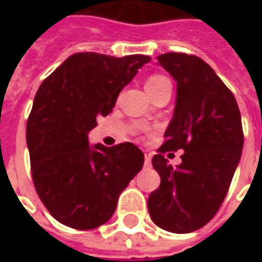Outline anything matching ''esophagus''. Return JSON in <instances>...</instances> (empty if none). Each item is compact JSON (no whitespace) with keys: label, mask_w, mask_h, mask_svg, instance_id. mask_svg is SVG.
<instances>
[{"label":"esophagus","mask_w":262,"mask_h":262,"mask_svg":"<svg viewBox=\"0 0 262 262\" xmlns=\"http://www.w3.org/2000/svg\"><path fill=\"white\" fill-rule=\"evenodd\" d=\"M150 164H151V153L146 151V153H144V165L148 167Z\"/></svg>","instance_id":"1"}]
</instances>
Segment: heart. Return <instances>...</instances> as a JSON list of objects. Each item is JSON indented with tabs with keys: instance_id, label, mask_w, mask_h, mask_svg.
<instances>
[{
	"instance_id": "obj_1",
	"label": "heart",
	"mask_w": 262,
	"mask_h": 262,
	"mask_svg": "<svg viewBox=\"0 0 262 262\" xmlns=\"http://www.w3.org/2000/svg\"><path fill=\"white\" fill-rule=\"evenodd\" d=\"M167 82H170V81L167 80L165 77L163 75H153V77H150L146 82V90H153V88H157V86L163 85V84H167ZM148 118V115H146V119Z\"/></svg>"
}]
</instances>
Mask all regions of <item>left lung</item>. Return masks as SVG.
Masks as SVG:
<instances>
[{"mask_svg": "<svg viewBox=\"0 0 262 262\" xmlns=\"http://www.w3.org/2000/svg\"><path fill=\"white\" fill-rule=\"evenodd\" d=\"M157 60L177 82L174 115L160 151L182 148L184 154L177 167L163 154L151 160L161 184L148 196V213L164 230L191 233L225 201L242 157V116L234 95L202 59L165 53Z\"/></svg>", "mask_w": 262, "mask_h": 262, "instance_id": "1", "label": "left lung"}]
</instances>
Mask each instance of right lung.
<instances>
[{
    "label": "right lung",
    "mask_w": 262,
    "mask_h": 262,
    "mask_svg": "<svg viewBox=\"0 0 262 262\" xmlns=\"http://www.w3.org/2000/svg\"><path fill=\"white\" fill-rule=\"evenodd\" d=\"M150 60L144 54L75 53L39 86L26 143L37 195L60 223L78 230L106 223L143 168L144 154L133 143L91 146L88 133Z\"/></svg>",
    "instance_id": "right-lung-1"
}]
</instances>
